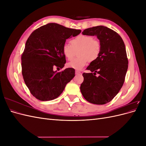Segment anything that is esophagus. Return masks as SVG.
<instances>
[{"instance_id": "esophagus-1", "label": "esophagus", "mask_w": 146, "mask_h": 146, "mask_svg": "<svg viewBox=\"0 0 146 146\" xmlns=\"http://www.w3.org/2000/svg\"><path fill=\"white\" fill-rule=\"evenodd\" d=\"M76 74H81V72L80 71V70H76Z\"/></svg>"}]
</instances>
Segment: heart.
Instances as JSON below:
<instances>
[{
	"label": "heart",
	"mask_w": 146,
	"mask_h": 146,
	"mask_svg": "<svg viewBox=\"0 0 146 146\" xmlns=\"http://www.w3.org/2000/svg\"><path fill=\"white\" fill-rule=\"evenodd\" d=\"M70 44H64L62 52L68 60H72L78 51L77 58L68 63L70 68L81 69L90 61H94L98 58L100 52V42L90 35H80L70 40Z\"/></svg>",
	"instance_id": "heart-1"
}]
</instances>
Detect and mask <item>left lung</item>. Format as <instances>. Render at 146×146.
<instances>
[{
    "label": "left lung",
    "instance_id": "obj_1",
    "mask_svg": "<svg viewBox=\"0 0 146 146\" xmlns=\"http://www.w3.org/2000/svg\"><path fill=\"white\" fill-rule=\"evenodd\" d=\"M82 34L97 36L101 48L98 58L86 68L90 73L83 74L80 91L89 102L104 105L117 95L124 82L129 63L125 46L120 35L105 26L86 29Z\"/></svg>",
    "mask_w": 146,
    "mask_h": 146
}]
</instances>
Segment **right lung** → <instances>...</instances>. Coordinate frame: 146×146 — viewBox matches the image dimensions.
I'll return each mask as SVG.
<instances>
[{"instance_id": "1", "label": "right lung", "mask_w": 146, "mask_h": 146, "mask_svg": "<svg viewBox=\"0 0 146 146\" xmlns=\"http://www.w3.org/2000/svg\"><path fill=\"white\" fill-rule=\"evenodd\" d=\"M80 30L48 23L35 30L25 43L22 55V74L31 94L41 101L54 100L62 93L66 85L75 76V69L66 68L62 48L66 40L76 36Z\"/></svg>"}]
</instances>
